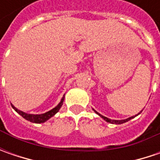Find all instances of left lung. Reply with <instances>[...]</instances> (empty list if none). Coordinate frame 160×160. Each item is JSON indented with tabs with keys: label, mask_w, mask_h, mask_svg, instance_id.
Returning a JSON list of instances; mask_svg holds the SVG:
<instances>
[{
	"label": "left lung",
	"mask_w": 160,
	"mask_h": 160,
	"mask_svg": "<svg viewBox=\"0 0 160 160\" xmlns=\"http://www.w3.org/2000/svg\"><path fill=\"white\" fill-rule=\"evenodd\" d=\"M95 111V110H94ZM142 112V111H141ZM140 112V113H141ZM96 114H98L101 118H102L103 119L105 120V121H107L108 123H111V124H116V125H120V124H123V123H126V122H127V121H129L130 119H132V118H135L136 116H138L139 114L138 113L137 115H135V116H132V117H131V118H126V119H123V120H112L110 119V118H106V117H104V116H102V115H101V114H99L97 111H95Z\"/></svg>",
	"instance_id": "1"
}]
</instances>
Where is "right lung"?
Wrapping results in <instances>:
<instances>
[{
    "mask_svg": "<svg viewBox=\"0 0 160 160\" xmlns=\"http://www.w3.org/2000/svg\"><path fill=\"white\" fill-rule=\"evenodd\" d=\"M64 98H65V95L62 97V99H61L60 102H59L58 105L54 108H52V110L48 111V112H46V113L40 114V115H34V114L25 113V112H23V111H21V110L18 109V108L14 107L12 104H11V106H12V108L15 109L16 111L19 114L20 116H22V117H23L25 119L28 120V121H30V122H32V123L41 124V123H44L45 121H47L48 119H50L52 117H53L55 114L58 112V110H59V108H61V106H62V104H63V102H64Z\"/></svg>",
    "mask_w": 160,
    "mask_h": 160,
    "instance_id": "obj_1",
    "label": "right lung"
}]
</instances>
